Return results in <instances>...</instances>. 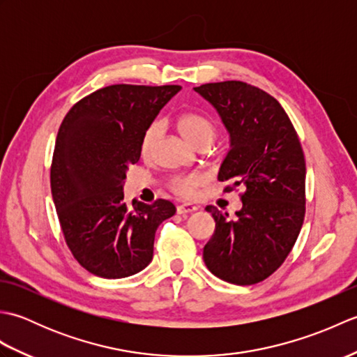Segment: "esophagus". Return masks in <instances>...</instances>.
Here are the masks:
<instances>
[{"label": "esophagus", "instance_id": "obj_1", "mask_svg": "<svg viewBox=\"0 0 357 357\" xmlns=\"http://www.w3.org/2000/svg\"><path fill=\"white\" fill-rule=\"evenodd\" d=\"M198 208H199V206H196V204L187 202V204H181V206H178L176 211H178V215H188V213H193V211H196Z\"/></svg>", "mask_w": 357, "mask_h": 357}]
</instances>
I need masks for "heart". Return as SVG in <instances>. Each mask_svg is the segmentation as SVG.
I'll return each mask as SVG.
<instances>
[{"label":"heart","instance_id":"heart-1","mask_svg":"<svg viewBox=\"0 0 357 357\" xmlns=\"http://www.w3.org/2000/svg\"><path fill=\"white\" fill-rule=\"evenodd\" d=\"M178 130L183 135V138L192 144L193 147H198L201 144H211L216 135V124L208 116L201 113H184L178 119ZM164 132V126L161 121L151 123L141 139V153L146 156L153 150L159 136ZM204 178L199 174H184L172 179V188L181 195H192L202 185Z\"/></svg>","mask_w":357,"mask_h":357}]
</instances>
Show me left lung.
Listing matches in <instances>:
<instances>
[{
  "mask_svg": "<svg viewBox=\"0 0 357 357\" xmlns=\"http://www.w3.org/2000/svg\"><path fill=\"white\" fill-rule=\"evenodd\" d=\"M218 112L230 150L218 179L244 187L236 216L213 206L204 262L219 279L252 285L275 273L299 236L305 215V159L290 118L275 98L241 81L195 87Z\"/></svg>",
  "mask_w": 357,
  "mask_h": 357,
  "instance_id": "left-lung-1",
  "label": "left lung"
}]
</instances>
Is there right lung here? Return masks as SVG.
I'll return each mask as SVG.
<instances>
[{"label": "right lung", "instance_id": "right-lung-1", "mask_svg": "<svg viewBox=\"0 0 357 357\" xmlns=\"http://www.w3.org/2000/svg\"><path fill=\"white\" fill-rule=\"evenodd\" d=\"M181 86L116 84L82 98L58 130L52 198L67 245L82 267L105 279L136 275L153 259L158 227L176 213L170 201H124L128 167L141 139Z\"/></svg>", "mask_w": 357, "mask_h": 357}]
</instances>
